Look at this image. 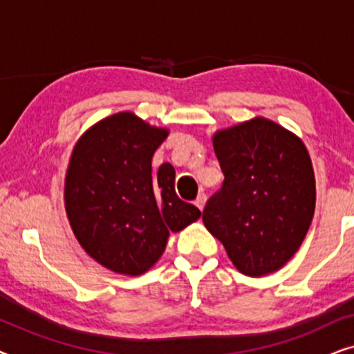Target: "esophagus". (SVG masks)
Instances as JSON below:
<instances>
[{
	"mask_svg": "<svg viewBox=\"0 0 354 354\" xmlns=\"http://www.w3.org/2000/svg\"><path fill=\"white\" fill-rule=\"evenodd\" d=\"M206 200H207V196L205 195V193H200V195L196 196V200H195V205H196V207L198 209H203V207H205V205H206Z\"/></svg>",
	"mask_w": 354,
	"mask_h": 354,
	"instance_id": "1",
	"label": "esophagus"
}]
</instances>
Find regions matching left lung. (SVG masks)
Here are the masks:
<instances>
[{
  "label": "left lung",
  "instance_id": "8db88e82",
  "mask_svg": "<svg viewBox=\"0 0 354 354\" xmlns=\"http://www.w3.org/2000/svg\"><path fill=\"white\" fill-rule=\"evenodd\" d=\"M212 143L224 183L207 200L203 222L241 274L274 272L297 253L314 216L308 149L264 118L221 130Z\"/></svg>",
  "mask_w": 354,
  "mask_h": 354
}]
</instances>
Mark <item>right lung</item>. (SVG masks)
Instances as JSON below:
<instances>
[{
    "mask_svg": "<svg viewBox=\"0 0 354 354\" xmlns=\"http://www.w3.org/2000/svg\"><path fill=\"white\" fill-rule=\"evenodd\" d=\"M166 137L167 130L119 113L93 125L72 153L64 190L72 230L114 272H147L166 250L169 232L201 216L177 196L171 164L153 172V154Z\"/></svg>",
    "mask_w": 354,
    "mask_h": 354,
    "instance_id": "1",
    "label": "right lung"
}]
</instances>
